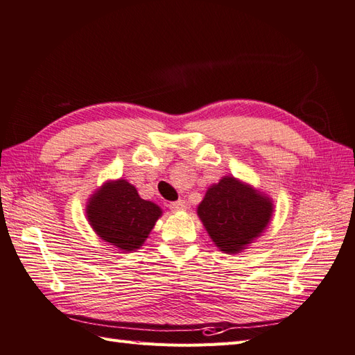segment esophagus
<instances>
[{"label": "esophagus", "instance_id": "1", "mask_svg": "<svg viewBox=\"0 0 355 355\" xmlns=\"http://www.w3.org/2000/svg\"><path fill=\"white\" fill-rule=\"evenodd\" d=\"M169 208H171V210H174V211L183 210V208H186V202L183 201V199H178V201L171 202V204H169Z\"/></svg>", "mask_w": 355, "mask_h": 355}]
</instances>
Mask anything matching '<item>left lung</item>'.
<instances>
[{"label": "left lung", "instance_id": "left-lung-1", "mask_svg": "<svg viewBox=\"0 0 355 355\" xmlns=\"http://www.w3.org/2000/svg\"><path fill=\"white\" fill-rule=\"evenodd\" d=\"M198 216L214 244L225 253H239L267 228L272 202L252 186L223 177L207 190Z\"/></svg>", "mask_w": 355, "mask_h": 355}]
</instances>
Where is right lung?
Wrapping results in <instances>:
<instances>
[{
    "mask_svg": "<svg viewBox=\"0 0 355 355\" xmlns=\"http://www.w3.org/2000/svg\"><path fill=\"white\" fill-rule=\"evenodd\" d=\"M87 217L102 240L123 252L139 249L162 216V208L145 201L129 181H107L88 199Z\"/></svg>",
    "mask_w": 355,
    "mask_h": 355,
    "instance_id": "add662e5",
    "label": "right lung"
}]
</instances>
